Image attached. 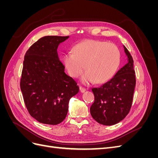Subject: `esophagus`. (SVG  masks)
Returning a JSON list of instances; mask_svg holds the SVG:
<instances>
[{
	"label": "esophagus",
	"instance_id": "obj_1",
	"mask_svg": "<svg viewBox=\"0 0 158 158\" xmlns=\"http://www.w3.org/2000/svg\"><path fill=\"white\" fill-rule=\"evenodd\" d=\"M80 92H82V93H84V92H85V91H86V89H85V88H84L83 87H80Z\"/></svg>",
	"mask_w": 158,
	"mask_h": 158
}]
</instances>
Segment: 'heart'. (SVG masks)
Instances as JSON below:
<instances>
[{
	"mask_svg": "<svg viewBox=\"0 0 158 158\" xmlns=\"http://www.w3.org/2000/svg\"><path fill=\"white\" fill-rule=\"evenodd\" d=\"M121 51L114 44L105 41L86 40L76 45L73 52L63 56V62L69 74L77 78L82 76L84 84L95 82L103 83L116 73L121 63Z\"/></svg>",
	"mask_w": 158,
	"mask_h": 158,
	"instance_id": "obj_1",
	"label": "heart"
}]
</instances>
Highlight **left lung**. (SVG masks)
I'll return each instance as SVG.
<instances>
[{
    "label": "left lung",
    "mask_w": 158,
    "mask_h": 158,
    "mask_svg": "<svg viewBox=\"0 0 158 158\" xmlns=\"http://www.w3.org/2000/svg\"><path fill=\"white\" fill-rule=\"evenodd\" d=\"M123 47L128 63L108 82L92 89L95 100L90 107L91 115L103 125H113L122 121L132 106L136 85L135 72L132 57Z\"/></svg>",
    "instance_id": "left-lung-1"
}]
</instances>
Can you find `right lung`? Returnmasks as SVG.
<instances>
[{"label":"right lung","mask_w":158,"mask_h":158,"mask_svg":"<svg viewBox=\"0 0 158 158\" xmlns=\"http://www.w3.org/2000/svg\"><path fill=\"white\" fill-rule=\"evenodd\" d=\"M69 36H45L26 52L20 88L30 115L41 123L55 125L63 121L70 99L79 87L64 73L57 48Z\"/></svg>","instance_id":"add662e5"}]
</instances>
